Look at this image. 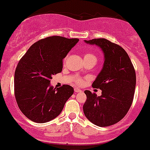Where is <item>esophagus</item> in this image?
I'll use <instances>...</instances> for the list:
<instances>
[{
    "instance_id": "34e87169",
    "label": "esophagus",
    "mask_w": 150,
    "mask_h": 150,
    "mask_svg": "<svg viewBox=\"0 0 150 150\" xmlns=\"http://www.w3.org/2000/svg\"><path fill=\"white\" fill-rule=\"evenodd\" d=\"M74 91H75V93H79V92H81V91H82L81 89H79L78 88H74Z\"/></svg>"
}]
</instances>
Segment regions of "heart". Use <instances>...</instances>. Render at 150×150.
I'll return each instance as SVG.
<instances>
[{
	"instance_id": "b5f03b06",
	"label": "heart",
	"mask_w": 150,
	"mask_h": 150,
	"mask_svg": "<svg viewBox=\"0 0 150 150\" xmlns=\"http://www.w3.org/2000/svg\"><path fill=\"white\" fill-rule=\"evenodd\" d=\"M84 59H95V60L97 61V58H96V56L91 53H86V54L85 55V56H84ZM66 60H67V57L64 58V62H66ZM74 81H75V83L77 84V85H82L83 83V80L81 78H79V77H76Z\"/></svg>"
}]
</instances>
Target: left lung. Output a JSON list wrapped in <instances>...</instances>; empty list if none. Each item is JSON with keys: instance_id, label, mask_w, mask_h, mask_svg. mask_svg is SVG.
<instances>
[{"instance_id": "obj_1", "label": "left lung", "mask_w": 150, "mask_h": 150, "mask_svg": "<svg viewBox=\"0 0 150 150\" xmlns=\"http://www.w3.org/2000/svg\"><path fill=\"white\" fill-rule=\"evenodd\" d=\"M96 45L104 53L103 69L93 82L92 87L102 90V95L86 90L83 112L91 122L108 127L122 120L133 103L136 75L134 67L125 50L106 39L85 40Z\"/></svg>"}]
</instances>
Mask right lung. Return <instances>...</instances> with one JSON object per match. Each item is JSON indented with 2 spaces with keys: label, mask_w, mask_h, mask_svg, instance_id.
<instances>
[{
  "label": "right lung",
  "mask_w": 150,
  "mask_h": 150,
  "mask_svg": "<svg viewBox=\"0 0 150 150\" xmlns=\"http://www.w3.org/2000/svg\"><path fill=\"white\" fill-rule=\"evenodd\" d=\"M79 41L60 36H48L32 45L19 62L14 72V96L27 118L45 123L61 114L72 95L71 86H50L52 76L63 68V59Z\"/></svg>",
  "instance_id": "add662e5"
}]
</instances>
